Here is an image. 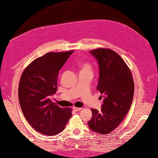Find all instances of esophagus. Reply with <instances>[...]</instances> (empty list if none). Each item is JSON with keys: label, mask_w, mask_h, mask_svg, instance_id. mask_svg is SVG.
Wrapping results in <instances>:
<instances>
[{"label": "esophagus", "mask_w": 158, "mask_h": 158, "mask_svg": "<svg viewBox=\"0 0 158 158\" xmlns=\"http://www.w3.org/2000/svg\"><path fill=\"white\" fill-rule=\"evenodd\" d=\"M73 109L74 111H75V112H78V111L81 110L82 108H81V107H74L73 108Z\"/></svg>", "instance_id": "esophagus-1"}]
</instances>
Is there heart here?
Segmentation results:
<instances>
[{"instance_id": "b5f03b06", "label": "heart", "mask_w": 158, "mask_h": 158, "mask_svg": "<svg viewBox=\"0 0 158 158\" xmlns=\"http://www.w3.org/2000/svg\"><path fill=\"white\" fill-rule=\"evenodd\" d=\"M81 70H91L90 66L88 64H84L82 65L81 66Z\"/></svg>"}]
</instances>
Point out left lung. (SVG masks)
Listing matches in <instances>:
<instances>
[{"mask_svg": "<svg viewBox=\"0 0 158 158\" xmlns=\"http://www.w3.org/2000/svg\"><path fill=\"white\" fill-rule=\"evenodd\" d=\"M98 64L97 89L103 98L101 110L92 108L88 122L92 131L107 134L114 131L128 113L134 93V82L130 70L120 55L109 48L89 51Z\"/></svg>", "mask_w": 158, "mask_h": 158, "instance_id": "1", "label": "left lung"}]
</instances>
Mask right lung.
Segmentation results:
<instances>
[{
	"instance_id": "add662e5",
	"label": "right lung",
	"mask_w": 158,
	"mask_h": 158,
	"mask_svg": "<svg viewBox=\"0 0 158 158\" xmlns=\"http://www.w3.org/2000/svg\"><path fill=\"white\" fill-rule=\"evenodd\" d=\"M74 51L48 52L32 61L22 74L18 87L20 106L28 123L46 135L62 131L72 116L50 97L57 92L59 71Z\"/></svg>"
}]
</instances>
